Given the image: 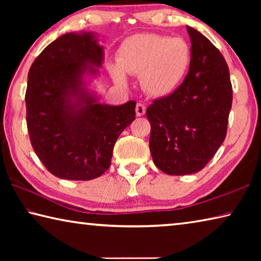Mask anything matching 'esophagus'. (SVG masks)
Returning a JSON list of instances; mask_svg holds the SVG:
<instances>
[{
	"mask_svg": "<svg viewBox=\"0 0 261 261\" xmlns=\"http://www.w3.org/2000/svg\"><path fill=\"white\" fill-rule=\"evenodd\" d=\"M145 112H146V107L143 103L138 102L136 105V114L137 116H143V115L145 114Z\"/></svg>",
	"mask_w": 261,
	"mask_h": 261,
	"instance_id": "esophagus-1",
	"label": "esophagus"
}]
</instances>
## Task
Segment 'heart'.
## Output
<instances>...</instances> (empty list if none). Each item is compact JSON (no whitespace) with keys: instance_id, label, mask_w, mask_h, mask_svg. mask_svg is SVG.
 I'll use <instances>...</instances> for the list:
<instances>
[{"instance_id":"obj_1","label":"heart","mask_w":261,"mask_h":261,"mask_svg":"<svg viewBox=\"0 0 261 261\" xmlns=\"http://www.w3.org/2000/svg\"><path fill=\"white\" fill-rule=\"evenodd\" d=\"M191 47L183 38L144 33L122 43L117 65L110 68L115 82L125 84L124 73L138 76L141 86L156 98L170 95L187 77L191 65Z\"/></svg>"}]
</instances>
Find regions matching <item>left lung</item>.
<instances>
[{"instance_id": "1", "label": "left lung", "mask_w": 261, "mask_h": 261, "mask_svg": "<svg viewBox=\"0 0 261 261\" xmlns=\"http://www.w3.org/2000/svg\"><path fill=\"white\" fill-rule=\"evenodd\" d=\"M191 65L170 95L146 109L151 123L153 162L168 175H189L210 162L227 135L232 87L222 54L197 30L188 26Z\"/></svg>"}]
</instances>
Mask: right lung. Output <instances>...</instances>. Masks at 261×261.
Instances as JSON below:
<instances>
[{
  "label": "right lung",
  "instance_id": "add662e5",
  "mask_svg": "<svg viewBox=\"0 0 261 261\" xmlns=\"http://www.w3.org/2000/svg\"><path fill=\"white\" fill-rule=\"evenodd\" d=\"M103 48L91 33H67L49 43L31 65L26 123L34 152L63 179L90 180L110 167L114 145L136 116V102L99 103L83 86L98 72Z\"/></svg>",
  "mask_w": 261,
  "mask_h": 261
}]
</instances>
